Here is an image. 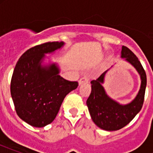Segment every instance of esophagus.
<instances>
[{"label": "esophagus", "mask_w": 153, "mask_h": 153, "mask_svg": "<svg viewBox=\"0 0 153 153\" xmlns=\"http://www.w3.org/2000/svg\"><path fill=\"white\" fill-rule=\"evenodd\" d=\"M89 82V79L88 77L87 76H84L82 77V79H80V80L79 81V85L80 86V85H82V84L83 83H87Z\"/></svg>", "instance_id": "esophagus-1"}]
</instances>
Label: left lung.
<instances>
[{
	"instance_id": "1",
	"label": "left lung",
	"mask_w": 153,
	"mask_h": 153,
	"mask_svg": "<svg viewBox=\"0 0 153 153\" xmlns=\"http://www.w3.org/2000/svg\"><path fill=\"white\" fill-rule=\"evenodd\" d=\"M121 58L135 67L140 76V87L136 98L128 104L121 105L107 95L102 84L105 74H101L96 80H92L91 93L86 101L91 118L96 126L106 131H115L127 126L142 108L147 84L146 74L142 65L133 52L127 47L122 46Z\"/></svg>"
}]
</instances>
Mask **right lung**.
<instances>
[{"label":"right lung","instance_id":"1","mask_svg":"<svg viewBox=\"0 0 153 153\" xmlns=\"http://www.w3.org/2000/svg\"><path fill=\"white\" fill-rule=\"evenodd\" d=\"M63 42H48L25 51L18 60L11 80V95L20 119L41 128L55 120L67 94L78 87V82L59 75L56 63L42 66L45 54L60 49Z\"/></svg>","mask_w":153,"mask_h":153}]
</instances>
